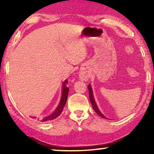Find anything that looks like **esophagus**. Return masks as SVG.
<instances>
[{"instance_id": "34e87169", "label": "esophagus", "mask_w": 154, "mask_h": 154, "mask_svg": "<svg viewBox=\"0 0 154 154\" xmlns=\"http://www.w3.org/2000/svg\"><path fill=\"white\" fill-rule=\"evenodd\" d=\"M79 79L81 80H83V81H87L88 79V75L85 74V72L83 71H81L79 72Z\"/></svg>"}]
</instances>
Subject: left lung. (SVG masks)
<instances>
[{
	"label": "left lung",
	"mask_w": 154,
	"mask_h": 154,
	"mask_svg": "<svg viewBox=\"0 0 154 154\" xmlns=\"http://www.w3.org/2000/svg\"><path fill=\"white\" fill-rule=\"evenodd\" d=\"M88 90H89V97H90V100L91 102V104H92V108L95 111V112L96 113H97L98 116H100L101 118H106L105 116H103L102 114V113L99 110L97 105H96V104L95 103V100L94 99V96H93V92H92V87H91L90 85H88Z\"/></svg>",
	"instance_id": "1"
}]
</instances>
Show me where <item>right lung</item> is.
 I'll use <instances>...</instances> for the list:
<instances>
[{
  "label": "right lung",
  "mask_w": 154,
  "mask_h": 154,
  "mask_svg": "<svg viewBox=\"0 0 154 154\" xmlns=\"http://www.w3.org/2000/svg\"><path fill=\"white\" fill-rule=\"evenodd\" d=\"M68 83V80H65L63 82V85H62V97L61 100L60 101V103L58 104V106H57L56 110L54 111V113H52L50 116L44 117V118H41V122H48L50 120H53V119H56L62 113V111H63V109L65 105H66V100H67V97L68 94H69V88L66 86V84ZM35 118V117H34Z\"/></svg>",
  "instance_id": "add662e5"
}]
</instances>
